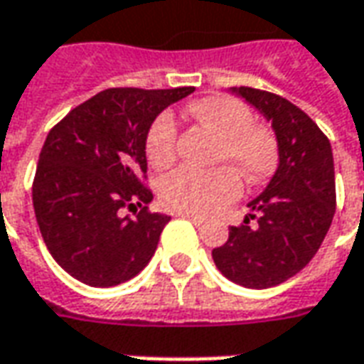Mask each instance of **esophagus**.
<instances>
[{
	"label": "esophagus",
	"mask_w": 364,
	"mask_h": 364,
	"mask_svg": "<svg viewBox=\"0 0 364 364\" xmlns=\"http://www.w3.org/2000/svg\"><path fill=\"white\" fill-rule=\"evenodd\" d=\"M178 215H180V218H184V220H190L192 224H196V225H202V224H204V218H200V215L184 214V212H178Z\"/></svg>",
	"instance_id": "34e87169"
}]
</instances>
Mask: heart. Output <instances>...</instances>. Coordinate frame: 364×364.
Segmentation results:
<instances>
[{"mask_svg": "<svg viewBox=\"0 0 364 364\" xmlns=\"http://www.w3.org/2000/svg\"><path fill=\"white\" fill-rule=\"evenodd\" d=\"M188 110L222 134L218 160L234 164L245 180L259 182L272 174L277 160L275 140L262 127L244 102L230 97H208L192 102ZM176 120L170 112L158 114L146 134V156L154 168H166L176 156ZM242 194V182L232 168L214 170L180 168L162 180L160 202L174 212L212 215Z\"/></svg>", "mask_w": 364, "mask_h": 364, "instance_id": "heart-1", "label": "heart"}]
</instances>
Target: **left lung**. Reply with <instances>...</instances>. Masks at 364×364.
Listing matches in <instances>:
<instances>
[{
	"instance_id": "8db88e82",
	"label": "left lung",
	"mask_w": 364,
	"mask_h": 364,
	"mask_svg": "<svg viewBox=\"0 0 364 364\" xmlns=\"http://www.w3.org/2000/svg\"><path fill=\"white\" fill-rule=\"evenodd\" d=\"M230 91L272 124L277 168L262 194L247 204L244 224L230 228L228 242L214 247L212 257L230 282L267 289L301 272L329 232L335 214L333 150L319 127L287 99L252 87Z\"/></svg>"
}]
</instances>
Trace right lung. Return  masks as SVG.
Segmentation results:
<instances>
[{
  "label": "right lung",
  "mask_w": 364,
  "mask_h": 364,
  "mask_svg": "<svg viewBox=\"0 0 364 364\" xmlns=\"http://www.w3.org/2000/svg\"><path fill=\"white\" fill-rule=\"evenodd\" d=\"M194 87L107 89L73 109L45 139L33 180L39 232L53 259L91 287L139 275L170 215L150 214L146 134L162 110ZM143 208L134 218L122 207Z\"/></svg>",
  "instance_id": "add662e5"
}]
</instances>
